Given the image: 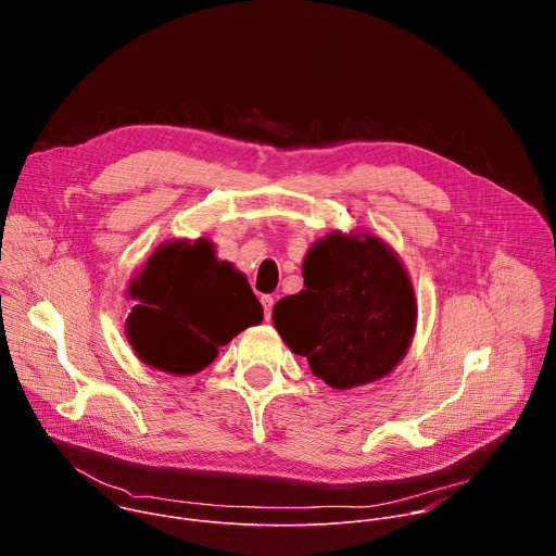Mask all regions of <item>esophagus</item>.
<instances>
[{"label":"esophagus","mask_w":556,"mask_h":556,"mask_svg":"<svg viewBox=\"0 0 556 556\" xmlns=\"http://www.w3.org/2000/svg\"><path fill=\"white\" fill-rule=\"evenodd\" d=\"M262 305H264V319L270 321V314H273V305H275V299L273 296H262Z\"/></svg>","instance_id":"34e87169"}]
</instances>
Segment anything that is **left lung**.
Masks as SVG:
<instances>
[{
    "mask_svg": "<svg viewBox=\"0 0 556 556\" xmlns=\"http://www.w3.org/2000/svg\"><path fill=\"white\" fill-rule=\"evenodd\" d=\"M303 290L277 301L273 324L332 389L389 376L405 358L418 324L412 277L380 237L332 230L301 264Z\"/></svg>",
    "mask_w": 556,
    "mask_h": 556,
    "instance_id": "8db88e82",
    "label": "left lung"
}]
</instances>
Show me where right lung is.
Listing matches in <instances>:
<instances>
[{"label": "right lung", "instance_id": "add662e5", "mask_svg": "<svg viewBox=\"0 0 556 556\" xmlns=\"http://www.w3.org/2000/svg\"><path fill=\"white\" fill-rule=\"evenodd\" d=\"M127 296L129 345L144 365L174 376L202 371L222 345L264 319L247 275L217 260L206 237L155 247Z\"/></svg>", "mask_w": 556, "mask_h": 556}]
</instances>
